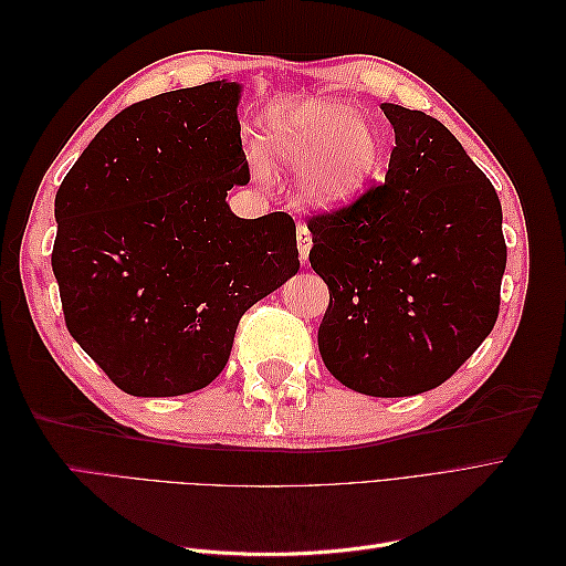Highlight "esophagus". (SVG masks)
Segmentation results:
<instances>
[{
    "mask_svg": "<svg viewBox=\"0 0 566 566\" xmlns=\"http://www.w3.org/2000/svg\"><path fill=\"white\" fill-rule=\"evenodd\" d=\"M297 248H300L302 262H306V256H310V250H312V231L304 224L297 227Z\"/></svg>",
    "mask_w": 566,
    "mask_h": 566,
    "instance_id": "obj_1",
    "label": "esophagus"
}]
</instances>
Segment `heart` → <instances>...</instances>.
I'll list each match as a JSON object with an SVG mask.
<instances>
[{
	"instance_id": "b5f03b06",
	"label": "heart",
	"mask_w": 566,
	"mask_h": 566,
	"mask_svg": "<svg viewBox=\"0 0 566 566\" xmlns=\"http://www.w3.org/2000/svg\"><path fill=\"white\" fill-rule=\"evenodd\" d=\"M260 148L271 163L300 167L302 205L335 212L368 191L385 165L387 142L375 119L345 101L304 98L266 113ZM256 172L264 175V167Z\"/></svg>"
}]
</instances>
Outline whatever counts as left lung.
<instances>
[{
    "mask_svg": "<svg viewBox=\"0 0 566 566\" xmlns=\"http://www.w3.org/2000/svg\"><path fill=\"white\" fill-rule=\"evenodd\" d=\"M394 127L385 184L314 214L312 269L331 290L318 352L368 397L447 382L493 331L507 262L495 188L432 115L382 104Z\"/></svg>",
    "mask_w": 566,
    "mask_h": 566,
    "instance_id": "1",
    "label": "left lung"
}]
</instances>
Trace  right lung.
I'll list each match as a JSON object with an SVG mask.
<instances>
[{
	"label": "right lung",
	"mask_w": 566,
	"mask_h": 566,
	"mask_svg": "<svg viewBox=\"0 0 566 566\" xmlns=\"http://www.w3.org/2000/svg\"><path fill=\"white\" fill-rule=\"evenodd\" d=\"M238 101L227 80L139 101L56 193L67 333L132 397L208 387L241 316L300 269L293 217L241 219L227 202L250 181Z\"/></svg>",
	"instance_id": "add662e5"
}]
</instances>
